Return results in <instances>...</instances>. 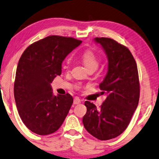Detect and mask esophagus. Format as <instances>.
Instances as JSON below:
<instances>
[{
    "label": "esophagus",
    "mask_w": 159,
    "mask_h": 159,
    "mask_svg": "<svg viewBox=\"0 0 159 159\" xmlns=\"http://www.w3.org/2000/svg\"><path fill=\"white\" fill-rule=\"evenodd\" d=\"M81 103V100L79 98H75L74 99V104L75 105H78Z\"/></svg>",
    "instance_id": "34e87169"
}]
</instances>
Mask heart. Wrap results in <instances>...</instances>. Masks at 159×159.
<instances>
[{"label": "heart", "mask_w": 159, "mask_h": 159, "mask_svg": "<svg viewBox=\"0 0 159 159\" xmlns=\"http://www.w3.org/2000/svg\"><path fill=\"white\" fill-rule=\"evenodd\" d=\"M81 58L85 66L88 70H90V69H95L96 70L98 68L99 65L98 59L95 56V54L91 50H87V51H85L82 54ZM70 61H68V63Z\"/></svg>", "instance_id": "heart-1"}]
</instances>
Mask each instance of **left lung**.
I'll list each match as a JSON object with an SVG mask.
<instances>
[{"instance_id": "1", "label": "left lung", "mask_w": 159, "mask_h": 159, "mask_svg": "<svg viewBox=\"0 0 159 159\" xmlns=\"http://www.w3.org/2000/svg\"><path fill=\"white\" fill-rule=\"evenodd\" d=\"M108 59L107 75L99 85L106 95L100 108L85 101V129L100 141L118 137L129 125L139 104L140 83L137 64L130 50L112 39L98 38Z\"/></svg>"}]
</instances>
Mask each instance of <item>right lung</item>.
Listing matches in <instances>:
<instances>
[{
	"instance_id": "right-lung-1",
	"label": "right lung",
	"mask_w": 159,
	"mask_h": 159,
	"mask_svg": "<svg viewBox=\"0 0 159 159\" xmlns=\"http://www.w3.org/2000/svg\"><path fill=\"white\" fill-rule=\"evenodd\" d=\"M82 41L49 36L29 46L18 61L14 98L23 123L34 133L45 135L62 125L73 103L71 95H53L51 84L61 74V63Z\"/></svg>"
}]
</instances>
